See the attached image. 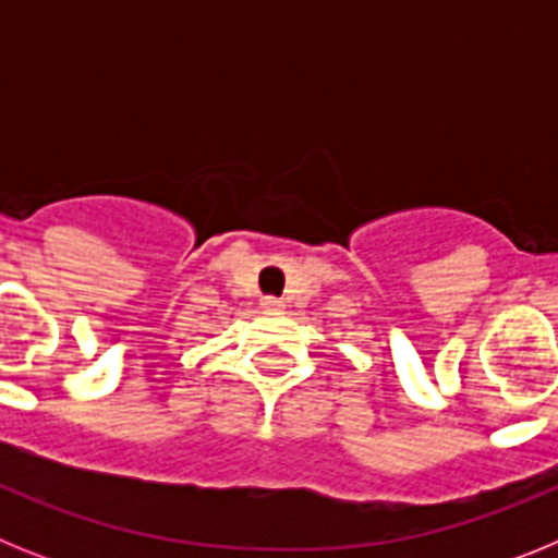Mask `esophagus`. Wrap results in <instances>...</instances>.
<instances>
[{
	"label": "esophagus",
	"instance_id": "esophagus-1",
	"mask_svg": "<svg viewBox=\"0 0 558 558\" xmlns=\"http://www.w3.org/2000/svg\"><path fill=\"white\" fill-rule=\"evenodd\" d=\"M282 299H276V295H265L263 299V310L265 313H282Z\"/></svg>",
	"mask_w": 558,
	"mask_h": 558
}]
</instances>
